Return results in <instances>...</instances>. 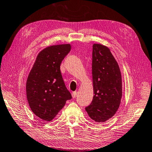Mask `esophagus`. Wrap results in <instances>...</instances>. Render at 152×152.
<instances>
[{
    "mask_svg": "<svg viewBox=\"0 0 152 152\" xmlns=\"http://www.w3.org/2000/svg\"><path fill=\"white\" fill-rule=\"evenodd\" d=\"M76 95H77V92H76V91H74V92H72V98H73V99L76 98Z\"/></svg>",
    "mask_w": 152,
    "mask_h": 152,
    "instance_id": "1",
    "label": "esophagus"
}]
</instances>
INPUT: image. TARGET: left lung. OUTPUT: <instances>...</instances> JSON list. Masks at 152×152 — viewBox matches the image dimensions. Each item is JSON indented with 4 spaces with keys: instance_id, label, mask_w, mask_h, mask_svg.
I'll use <instances>...</instances> for the list:
<instances>
[{
    "instance_id": "8db88e82",
    "label": "left lung",
    "mask_w": 152,
    "mask_h": 152,
    "mask_svg": "<svg viewBox=\"0 0 152 152\" xmlns=\"http://www.w3.org/2000/svg\"><path fill=\"white\" fill-rule=\"evenodd\" d=\"M93 96L86 110L93 120L101 123L114 115L119 107L122 96L120 69L110 50L94 44L92 53Z\"/></svg>"
}]
</instances>
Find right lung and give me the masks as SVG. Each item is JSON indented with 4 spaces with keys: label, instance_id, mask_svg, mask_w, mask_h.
<instances>
[{
    "label": "right lung",
    "instance_id": "1",
    "mask_svg": "<svg viewBox=\"0 0 152 152\" xmlns=\"http://www.w3.org/2000/svg\"><path fill=\"white\" fill-rule=\"evenodd\" d=\"M70 44L51 46L38 53L26 84L27 101L38 118L51 121L72 95L66 88L60 65L70 52Z\"/></svg>",
    "mask_w": 152,
    "mask_h": 152
}]
</instances>
